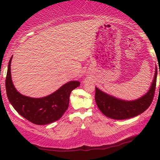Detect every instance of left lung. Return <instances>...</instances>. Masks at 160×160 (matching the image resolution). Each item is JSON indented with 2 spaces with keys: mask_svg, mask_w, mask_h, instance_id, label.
I'll list each match as a JSON object with an SVG mask.
<instances>
[{
  "mask_svg": "<svg viewBox=\"0 0 160 160\" xmlns=\"http://www.w3.org/2000/svg\"><path fill=\"white\" fill-rule=\"evenodd\" d=\"M158 69L155 70L153 82L150 90L140 98L133 101H125L115 98L95 88V102L99 110L107 117L123 120L140 114L148 109L153 100L156 89ZM160 75V72H159Z\"/></svg>",
  "mask_w": 160,
  "mask_h": 160,
  "instance_id": "obj_1",
  "label": "left lung"
}]
</instances>
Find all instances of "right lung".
I'll use <instances>...</instances> for the list:
<instances>
[{
  "label": "right lung",
  "mask_w": 160,
  "mask_h": 160,
  "mask_svg": "<svg viewBox=\"0 0 160 160\" xmlns=\"http://www.w3.org/2000/svg\"><path fill=\"white\" fill-rule=\"evenodd\" d=\"M10 58L5 79V88L10 104L22 117L37 125H45L58 120L69 106L71 92L80 85L78 81L65 84L55 92L42 98H32L18 92L12 84Z\"/></svg>",
  "instance_id": "1"
}]
</instances>
